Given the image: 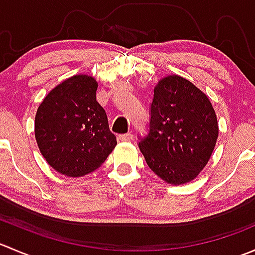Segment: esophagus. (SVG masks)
<instances>
[{
  "instance_id": "esophagus-1",
  "label": "esophagus",
  "mask_w": 255,
  "mask_h": 255,
  "mask_svg": "<svg viewBox=\"0 0 255 255\" xmlns=\"http://www.w3.org/2000/svg\"><path fill=\"white\" fill-rule=\"evenodd\" d=\"M117 138L120 142H128V140L133 139V134L132 133H126V134H120Z\"/></svg>"
}]
</instances>
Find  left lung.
I'll list each match as a JSON object with an SVG mask.
<instances>
[{
    "instance_id": "left-lung-1",
    "label": "left lung",
    "mask_w": 255,
    "mask_h": 255,
    "mask_svg": "<svg viewBox=\"0 0 255 255\" xmlns=\"http://www.w3.org/2000/svg\"><path fill=\"white\" fill-rule=\"evenodd\" d=\"M148 134L140 151L149 168L171 185L186 184L199 175L212 154L218 123L210 100L189 80L161 79L154 89Z\"/></svg>"
}]
</instances>
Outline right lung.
<instances>
[{"mask_svg":"<svg viewBox=\"0 0 255 255\" xmlns=\"http://www.w3.org/2000/svg\"><path fill=\"white\" fill-rule=\"evenodd\" d=\"M97 82L75 75L54 87L35 115L38 146L51 168L82 176L104 164L117 140L104 107L96 101Z\"/></svg>","mask_w":255,"mask_h":255,"instance_id":"add662e5","label":"right lung"}]
</instances>
